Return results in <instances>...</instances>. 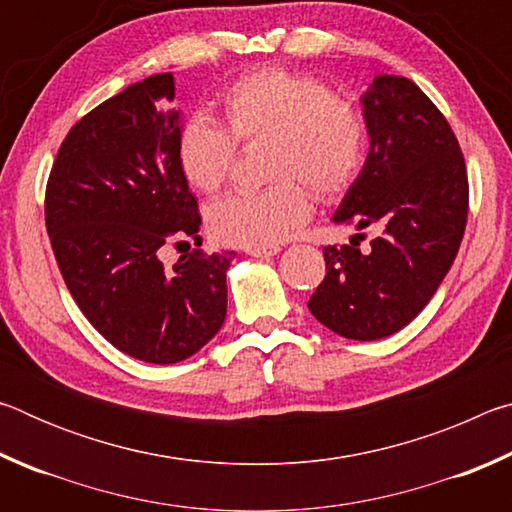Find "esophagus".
<instances>
[{"label": "esophagus", "mask_w": 512, "mask_h": 512, "mask_svg": "<svg viewBox=\"0 0 512 512\" xmlns=\"http://www.w3.org/2000/svg\"><path fill=\"white\" fill-rule=\"evenodd\" d=\"M246 253L250 257L266 259V257H273V255L280 253V246H250V248H246Z\"/></svg>", "instance_id": "34e87169"}]
</instances>
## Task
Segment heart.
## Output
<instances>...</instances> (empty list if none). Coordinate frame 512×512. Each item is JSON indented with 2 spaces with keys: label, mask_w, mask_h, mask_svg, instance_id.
Masks as SVG:
<instances>
[{
  "label": "heart",
  "mask_w": 512,
  "mask_h": 512,
  "mask_svg": "<svg viewBox=\"0 0 512 512\" xmlns=\"http://www.w3.org/2000/svg\"><path fill=\"white\" fill-rule=\"evenodd\" d=\"M225 126L192 117L180 128L176 158L189 185L216 194L228 183L239 144L273 142L262 192H237L207 207V228L228 246H275L311 214V196L339 201L368 158L363 110L336 97L318 76L266 67L221 94Z\"/></svg>",
  "instance_id": "obj_1"
}]
</instances>
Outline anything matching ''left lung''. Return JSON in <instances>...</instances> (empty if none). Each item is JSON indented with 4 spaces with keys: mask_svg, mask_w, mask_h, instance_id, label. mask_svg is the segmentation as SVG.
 I'll list each match as a JSON object with an SVG mask.
<instances>
[{
    "mask_svg": "<svg viewBox=\"0 0 512 512\" xmlns=\"http://www.w3.org/2000/svg\"><path fill=\"white\" fill-rule=\"evenodd\" d=\"M370 151L334 214L372 228L350 244L325 246L327 275L309 311L332 332L375 341L400 332L427 307L463 241L470 185L452 126L404 76H377L363 94Z\"/></svg>",
    "mask_w": 512,
    "mask_h": 512,
    "instance_id": "obj_1",
    "label": "left lung"
}]
</instances>
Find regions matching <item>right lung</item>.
Returning <instances> with one entry per match:
<instances>
[{
  "mask_svg": "<svg viewBox=\"0 0 512 512\" xmlns=\"http://www.w3.org/2000/svg\"><path fill=\"white\" fill-rule=\"evenodd\" d=\"M173 76L153 74L69 128L51 167L45 223L60 275L94 329L146 363H178L219 332L235 253L194 248L167 266L164 246L201 239L178 167Z\"/></svg>",
  "mask_w": 512,
  "mask_h": 512,
  "instance_id": "add662e5",
  "label": "right lung"
}]
</instances>
